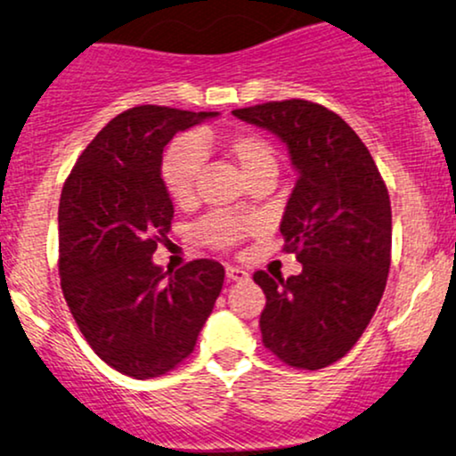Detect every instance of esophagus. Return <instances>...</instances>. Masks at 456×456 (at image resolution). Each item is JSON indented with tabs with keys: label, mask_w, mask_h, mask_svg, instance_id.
Listing matches in <instances>:
<instances>
[{
	"label": "esophagus",
	"mask_w": 456,
	"mask_h": 456,
	"mask_svg": "<svg viewBox=\"0 0 456 456\" xmlns=\"http://www.w3.org/2000/svg\"><path fill=\"white\" fill-rule=\"evenodd\" d=\"M224 274H227L229 281H235V282H246L250 279L248 272L244 268H238V265H227V268H224Z\"/></svg>",
	"instance_id": "obj_1"
}]
</instances>
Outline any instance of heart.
<instances>
[{"label":"heart","instance_id":"heart-1","mask_svg":"<svg viewBox=\"0 0 456 456\" xmlns=\"http://www.w3.org/2000/svg\"><path fill=\"white\" fill-rule=\"evenodd\" d=\"M212 148V137L206 133H197L192 139L175 141L162 156L160 180L167 195L175 206H191L197 195V180L201 174L203 154ZM221 150L229 160L238 165L240 174L246 182H255L259 177H272L279 174V156L274 145L261 133L255 130H233L221 141ZM253 232V223L248 218L233 216V214H210L197 224V238L212 248H232Z\"/></svg>","mask_w":456,"mask_h":456}]
</instances>
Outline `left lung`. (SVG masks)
Listing matches in <instances>:
<instances>
[{"mask_svg":"<svg viewBox=\"0 0 456 456\" xmlns=\"http://www.w3.org/2000/svg\"><path fill=\"white\" fill-rule=\"evenodd\" d=\"M235 118L285 141L297 180L282 214V250L297 276L257 270L264 347L317 370L341 360L375 315L390 270V197L362 139L323 104L291 98L235 109Z\"/></svg>","mask_w":456,"mask_h":456,"instance_id":"8db88e82","label":"left lung"}]
</instances>
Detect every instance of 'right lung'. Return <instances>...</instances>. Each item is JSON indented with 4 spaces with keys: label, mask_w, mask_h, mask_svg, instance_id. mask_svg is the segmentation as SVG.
<instances>
[{
    "label": "right lung",
    "mask_w": 456,
    "mask_h": 456,
    "mask_svg": "<svg viewBox=\"0 0 456 456\" xmlns=\"http://www.w3.org/2000/svg\"><path fill=\"white\" fill-rule=\"evenodd\" d=\"M214 115L128 109L92 139L61 188V291L90 347L128 378H160L184 362L223 289L224 268L214 259L175 272L151 264L174 218L162 150Z\"/></svg>",
    "instance_id": "add662e5"
}]
</instances>
